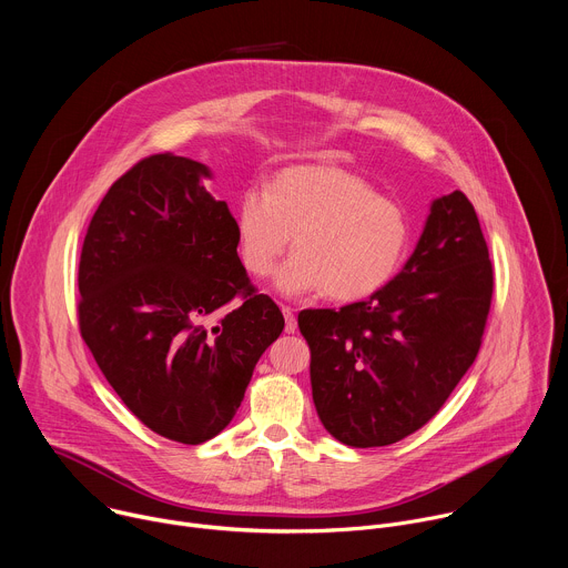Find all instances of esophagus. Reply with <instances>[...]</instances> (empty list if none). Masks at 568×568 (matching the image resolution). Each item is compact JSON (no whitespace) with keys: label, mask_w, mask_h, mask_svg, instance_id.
Returning <instances> with one entry per match:
<instances>
[{"label":"esophagus","mask_w":568,"mask_h":568,"mask_svg":"<svg viewBox=\"0 0 568 568\" xmlns=\"http://www.w3.org/2000/svg\"><path fill=\"white\" fill-rule=\"evenodd\" d=\"M283 316H285V333H294L296 331V316L294 310L290 305H283Z\"/></svg>","instance_id":"34e87169"}]
</instances>
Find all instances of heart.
<instances>
[{"mask_svg": "<svg viewBox=\"0 0 568 568\" xmlns=\"http://www.w3.org/2000/svg\"><path fill=\"white\" fill-rule=\"evenodd\" d=\"M278 270L285 294L326 292L359 301L379 292L409 250L412 222L404 206L339 166H294L270 180L265 193L247 189L235 206V242L242 265L267 276Z\"/></svg>", "mask_w": 568, "mask_h": 568, "instance_id": "1", "label": "heart"}]
</instances>
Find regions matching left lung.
I'll list each match as a JSON object with an SVG mask.
<instances>
[{
	"label": "left lung",
	"instance_id": "left-lung-1",
	"mask_svg": "<svg viewBox=\"0 0 568 568\" xmlns=\"http://www.w3.org/2000/svg\"><path fill=\"white\" fill-rule=\"evenodd\" d=\"M495 290L476 211L454 191L432 204L407 265L366 301L303 310L316 414L348 447L425 427L474 364Z\"/></svg>",
	"mask_w": 568,
	"mask_h": 568
}]
</instances>
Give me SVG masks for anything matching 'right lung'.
Returning <instances> with one entry per match:
<instances>
[{"label": "right lung", "instance_id": "obj_1", "mask_svg": "<svg viewBox=\"0 0 568 568\" xmlns=\"http://www.w3.org/2000/svg\"><path fill=\"white\" fill-rule=\"evenodd\" d=\"M202 178L204 164L173 152L136 161L101 200L78 263L80 337L125 407L184 445L231 423L285 326Z\"/></svg>", "mask_w": 568, "mask_h": 568}]
</instances>
